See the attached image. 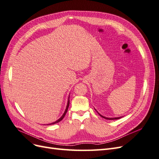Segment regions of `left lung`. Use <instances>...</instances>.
Masks as SVG:
<instances>
[{"label": "left lung", "mask_w": 159, "mask_h": 159, "mask_svg": "<svg viewBox=\"0 0 159 159\" xmlns=\"http://www.w3.org/2000/svg\"><path fill=\"white\" fill-rule=\"evenodd\" d=\"M98 112V111H97ZM98 114L101 116V117H103V118H105L106 120H117V119H120V118H121V117H104V116H102L101 114H100L99 113H98Z\"/></svg>", "instance_id": "8db88e82"}]
</instances>
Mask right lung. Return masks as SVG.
<instances>
[{
	"instance_id": "1",
	"label": "right lung",
	"mask_w": 159,
	"mask_h": 159,
	"mask_svg": "<svg viewBox=\"0 0 159 159\" xmlns=\"http://www.w3.org/2000/svg\"><path fill=\"white\" fill-rule=\"evenodd\" d=\"M69 98H68V102H67V105H66V109H65V112H64V114L62 115V116H61L60 118L59 119V120H57V121H55V122H53V123H51V124H48V125H53V124H57V123H59V121H61V120H62L63 119V117H65V114H66V111H67V110H68V108H69Z\"/></svg>"
}]
</instances>
